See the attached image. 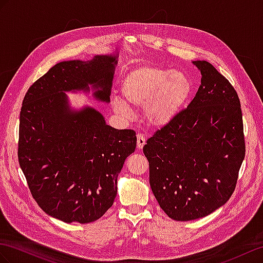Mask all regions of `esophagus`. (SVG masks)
<instances>
[{"label": "esophagus", "mask_w": 263, "mask_h": 263, "mask_svg": "<svg viewBox=\"0 0 263 263\" xmlns=\"http://www.w3.org/2000/svg\"><path fill=\"white\" fill-rule=\"evenodd\" d=\"M145 137L143 136V134H141V133H139L138 136H137V146H138V149H143V146H144V144H145Z\"/></svg>", "instance_id": "1"}]
</instances>
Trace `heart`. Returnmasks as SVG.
I'll return each instance as SVG.
<instances>
[{
	"instance_id": "1",
	"label": "heart",
	"mask_w": 263,
	"mask_h": 263,
	"mask_svg": "<svg viewBox=\"0 0 263 263\" xmlns=\"http://www.w3.org/2000/svg\"><path fill=\"white\" fill-rule=\"evenodd\" d=\"M124 99L112 98L114 110L121 113L144 106V116L152 126H165L177 118L192 93L186 74L157 64H142L127 72L121 82Z\"/></svg>"
}]
</instances>
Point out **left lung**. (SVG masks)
<instances>
[{
    "label": "left lung",
    "instance_id": "obj_1",
    "mask_svg": "<svg viewBox=\"0 0 263 263\" xmlns=\"http://www.w3.org/2000/svg\"><path fill=\"white\" fill-rule=\"evenodd\" d=\"M196 97L143 146L150 185L173 220L203 218L230 199L246 156L241 104L231 83L206 61Z\"/></svg>",
    "mask_w": 263,
    "mask_h": 263
}]
</instances>
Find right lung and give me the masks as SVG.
Instances as JSON below:
<instances>
[{
	"label": "right lung",
	"instance_id": "1",
	"mask_svg": "<svg viewBox=\"0 0 263 263\" xmlns=\"http://www.w3.org/2000/svg\"><path fill=\"white\" fill-rule=\"evenodd\" d=\"M118 55L91 61H64L52 66L26 92L20 113V166L36 203L66 223H89L112 206L117 180L134 152L133 130L107 125L90 106L72 111L64 92L94 90L110 102Z\"/></svg>",
	"mask_w": 263,
	"mask_h": 263
}]
</instances>
